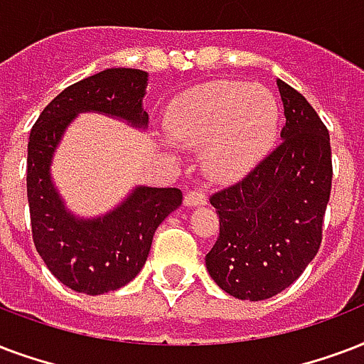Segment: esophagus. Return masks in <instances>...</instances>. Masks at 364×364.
I'll return each mask as SVG.
<instances>
[{"label": "esophagus", "instance_id": "34e87169", "mask_svg": "<svg viewBox=\"0 0 364 364\" xmlns=\"http://www.w3.org/2000/svg\"><path fill=\"white\" fill-rule=\"evenodd\" d=\"M185 204L187 206H202V204H206V194L202 193V191H196V188L187 191V194H185Z\"/></svg>", "mask_w": 364, "mask_h": 364}]
</instances>
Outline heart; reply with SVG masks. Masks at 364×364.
Listing matches in <instances>:
<instances>
[{
	"instance_id": "heart-1",
	"label": "heart",
	"mask_w": 364,
	"mask_h": 364,
	"mask_svg": "<svg viewBox=\"0 0 364 364\" xmlns=\"http://www.w3.org/2000/svg\"><path fill=\"white\" fill-rule=\"evenodd\" d=\"M168 129L173 141L202 149L204 170L213 181L244 177L273 146L281 108L262 83L215 80L171 102Z\"/></svg>"
}]
</instances>
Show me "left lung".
<instances>
[{
	"mask_svg": "<svg viewBox=\"0 0 364 364\" xmlns=\"http://www.w3.org/2000/svg\"><path fill=\"white\" fill-rule=\"evenodd\" d=\"M282 143L248 176L210 196L219 237L206 254L215 284L259 301L292 284L317 256L332 188L330 135L315 108L282 80Z\"/></svg>",
	"mask_w": 364,
	"mask_h": 364,
	"instance_id": "obj_1",
	"label": "left lung"
}]
</instances>
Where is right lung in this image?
Returning <instances> with one entry per match:
<instances>
[{
	"mask_svg": "<svg viewBox=\"0 0 364 364\" xmlns=\"http://www.w3.org/2000/svg\"><path fill=\"white\" fill-rule=\"evenodd\" d=\"M146 80L149 74L137 68H107L80 80L43 108L30 132L26 191L34 246L47 269L76 292L99 296L133 281L158 225L183 202L176 187H137L107 215L80 219L66 210L51 181L53 154L80 112L95 110L145 129Z\"/></svg>",
	"mask_w": 364,
	"mask_h": 364,
	"instance_id": "add662e5",
	"label": "right lung"
}]
</instances>
